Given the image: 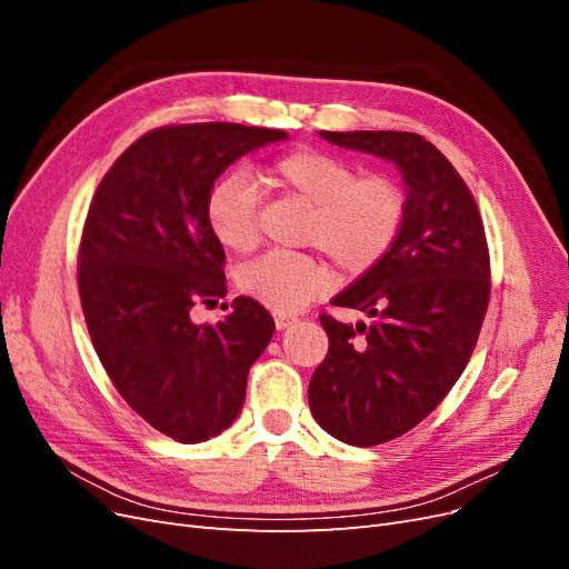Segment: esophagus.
<instances>
[{
  "mask_svg": "<svg viewBox=\"0 0 569 569\" xmlns=\"http://www.w3.org/2000/svg\"><path fill=\"white\" fill-rule=\"evenodd\" d=\"M272 318H274V327H278V330H287L289 325L297 322L295 316H287V313H274Z\"/></svg>",
  "mask_w": 569,
  "mask_h": 569,
  "instance_id": "obj_1",
  "label": "esophagus"
}]
</instances>
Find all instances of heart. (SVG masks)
Wrapping results in <instances>:
<instances>
[{"instance_id": "1", "label": "heart", "mask_w": 569, "mask_h": 569, "mask_svg": "<svg viewBox=\"0 0 569 569\" xmlns=\"http://www.w3.org/2000/svg\"><path fill=\"white\" fill-rule=\"evenodd\" d=\"M268 178L282 192L313 206L306 244L335 258L343 272L366 274L380 266L399 239L408 216V192L389 173H360L332 151L301 147L280 153ZM216 242L251 253L261 242L258 189L247 173L220 178L203 206ZM247 297L274 313H297L337 287L335 268L313 253H268L237 272Z\"/></svg>"}]
</instances>
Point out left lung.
<instances>
[{"label": "left lung", "instance_id": "left-lung-1", "mask_svg": "<svg viewBox=\"0 0 569 569\" xmlns=\"http://www.w3.org/2000/svg\"><path fill=\"white\" fill-rule=\"evenodd\" d=\"M327 142L399 166L408 216L375 270L332 299L370 325L320 316L330 349L308 385L316 422L351 446H377L422 422L458 382L487 316L491 268L475 197L416 132H327Z\"/></svg>", "mask_w": 569, "mask_h": 569}]
</instances>
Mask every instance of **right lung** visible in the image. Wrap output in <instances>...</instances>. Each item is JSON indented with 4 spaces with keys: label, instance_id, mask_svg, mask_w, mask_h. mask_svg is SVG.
Listing matches in <instances>:
<instances>
[{
    "label": "right lung",
    "instance_id": "right-lung-1",
    "mask_svg": "<svg viewBox=\"0 0 569 569\" xmlns=\"http://www.w3.org/2000/svg\"><path fill=\"white\" fill-rule=\"evenodd\" d=\"M284 137L239 123L149 130L101 178L84 218L78 289L94 351L137 416L180 443L234 422L249 368L274 332L249 297L216 325L189 318L228 295L206 197L230 163Z\"/></svg>",
    "mask_w": 569,
    "mask_h": 569
}]
</instances>
